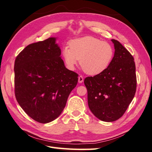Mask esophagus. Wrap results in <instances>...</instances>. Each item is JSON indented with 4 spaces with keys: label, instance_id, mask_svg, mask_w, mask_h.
Masks as SVG:
<instances>
[{
    "label": "esophagus",
    "instance_id": "1",
    "mask_svg": "<svg viewBox=\"0 0 152 152\" xmlns=\"http://www.w3.org/2000/svg\"><path fill=\"white\" fill-rule=\"evenodd\" d=\"M84 80V78L82 75H80L78 78V81L79 83H82Z\"/></svg>",
    "mask_w": 152,
    "mask_h": 152
}]
</instances>
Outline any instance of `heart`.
<instances>
[{"label": "heart", "instance_id": "heart-1", "mask_svg": "<svg viewBox=\"0 0 152 152\" xmlns=\"http://www.w3.org/2000/svg\"><path fill=\"white\" fill-rule=\"evenodd\" d=\"M64 47L62 56L67 67L73 70L80 60L84 72L90 75L104 72L113 61L114 50L109 43L87 36L70 41Z\"/></svg>", "mask_w": 152, "mask_h": 152}]
</instances>
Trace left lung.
Returning <instances> with one entry per match:
<instances>
[{
  "label": "left lung",
  "mask_w": 152,
  "mask_h": 152,
  "mask_svg": "<svg viewBox=\"0 0 152 152\" xmlns=\"http://www.w3.org/2000/svg\"><path fill=\"white\" fill-rule=\"evenodd\" d=\"M114 55L103 73L85 79L88 104L94 115L104 122L122 117L132 102L137 88L135 64L131 53L116 39H111Z\"/></svg>",
  "instance_id": "1"
}]
</instances>
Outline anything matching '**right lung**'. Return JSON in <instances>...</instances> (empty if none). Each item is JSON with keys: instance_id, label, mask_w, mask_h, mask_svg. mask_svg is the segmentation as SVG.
<instances>
[{"instance_id": "add662e5", "label": "right lung", "mask_w": 152, "mask_h": 152, "mask_svg": "<svg viewBox=\"0 0 152 152\" xmlns=\"http://www.w3.org/2000/svg\"><path fill=\"white\" fill-rule=\"evenodd\" d=\"M55 42L49 38L30 44L15 60L16 99L31 118L42 124L60 116L78 82V74L65 67Z\"/></svg>"}]
</instances>
